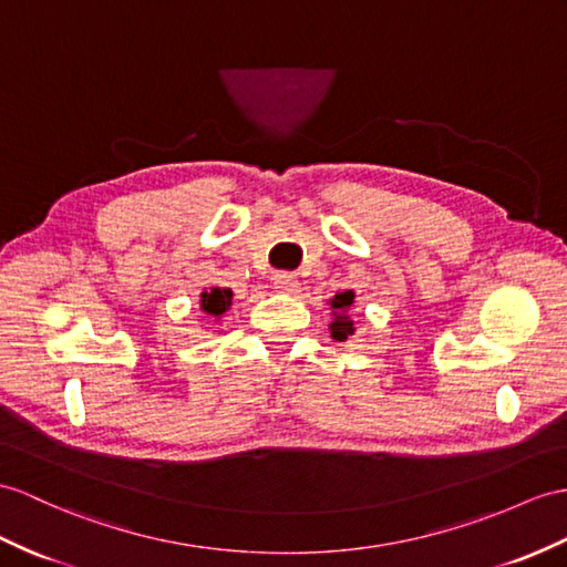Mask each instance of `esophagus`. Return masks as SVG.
Returning <instances> with one entry per match:
<instances>
[{
	"instance_id": "obj_1",
	"label": "esophagus",
	"mask_w": 567,
	"mask_h": 567,
	"mask_svg": "<svg viewBox=\"0 0 567 567\" xmlns=\"http://www.w3.org/2000/svg\"><path fill=\"white\" fill-rule=\"evenodd\" d=\"M274 288L279 293H286V296H291V293H296L298 291V279L293 274H276L274 276Z\"/></svg>"
}]
</instances>
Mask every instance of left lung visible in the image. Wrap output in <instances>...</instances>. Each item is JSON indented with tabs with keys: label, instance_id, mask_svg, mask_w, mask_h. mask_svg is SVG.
<instances>
[{
	"label": "left lung",
	"instance_id": "8db88e82",
	"mask_svg": "<svg viewBox=\"0 0 567 567\" xmlns=\"http://www.w3.org/2000/svg\"><path fill=\"white\" fill-rule=\"evenodd\" d=\"M353 291H343L337 293L334 298H329L327 302L331 306V322H329V334L337 341H347L353 337V320H351V308H353Z\"/></svg>",
	"mask_w": 567,
	"mask_h": 567
}]
</instances>
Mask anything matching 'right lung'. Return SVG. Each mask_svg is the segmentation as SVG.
<instances>
[{
  "label": "right lung",
  "mask_w": 567,
  "mask_h": 567,
  "mask_svg": "<svg viewBox=\"0 0 567 567\" xmlns=\"http://www.w3.org/2000/svg\"><path fill=\"white\" fill-rule=\"evenodd\" d=\"M233 302V291L230 288H220V286H209L199 293V310L204 315H209L214 322L224 320V315L230 310Z\"/></svg>",
  "instance_id": "obj_1"
}]
</instances>
